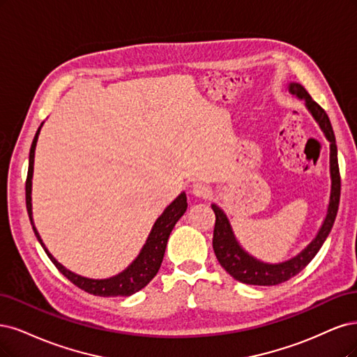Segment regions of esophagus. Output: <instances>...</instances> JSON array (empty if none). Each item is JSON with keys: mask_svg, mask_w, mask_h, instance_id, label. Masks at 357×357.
Segmentation results:
<instances>
[{"mask_svg": "<svg viewBox=\"0 0 357 357\" xmlns=\"http://www.w3.org/2000/svg\"><path fill=\"white\" fill-rule=\"evenodd\" d=\"M191 188H192V194L197 195V197L209 199L212 195V188L209 185H206V183H203V182H194Z\"/></svg>", "mask_w": 357, "mask_h": 357, "instance_id": "1", "label": "esophagus"}]
</instances>
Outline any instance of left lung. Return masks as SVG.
Masks as SVG:
<instances>
[{"label": "left lung", "instance_id": "obj_1", "mask_svg": "<svg viewBox=\"0 0 357 357\" xmlns=\"http://www.w3.org/2000/svg\"><path fill=\"white\" fill-rule=\"evenodd\" d=\"M287 91L294 95L296 99L304 100L307 111L312 114L314 121L319 124L320 130L324 132L326 141L329 142V174H331V194L325 220L321 222L316 237L295 257L286 259L283 262H266L250 255L248 250L241 248L238 240L233 231V227L229 224L225 212L212 203V209L215 212V228H213V250L220 261L222 268L234 278L236 280L246 284L257 286H273L289 280L294 275L303 271L310 261H312L321 245L325 243L329 236L333 222H335L338 204H340V191H341V179L338 169V151L335 144V135H333L332 126L328 114L321 109L320 105L312 99L308 91L300 83L287 84Z\"/></svg>", "mask_w": 357, "mask_h": 357}]
</instances>
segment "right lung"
Returning a JSON list of instances; mask_svg holds the SVG:
<instances>
[{"label":"right lung","mask_w":357,"mask_h":357,"mask_svg":"<svg viewBox=\"0 0 357 357\" xmlns=\"http://www.w3.org/2000/svg\"><path fill=\"white\" fill-rule=\"evenodd\" d=\"M41 128H43V123L38 128L36 137H33L32 145H31L29 169H28V178H26V209L32 224V229L33 233H36L40 245L45 250L47 257L52 259V262L57 267V270H59L68 280H71L75 286H78L79 289H83L89 294H93L98 296H129L137 291H141L142 287H145L149 282H151L154 279V275L158 273L172 229H174L175 224L179 221V218L187 211L188 203H187L185 191H182L178 197L163 211V213L157 218L151 231H149L146 237L145 245L139 252V255L132 261V264H129V267H126L121 273L112 275V278H108V279H90V278H84V275H79L63 267L62 264L50 254L49 249L45 248L40 233L37 231L36 225H33L32 197H31L33 158H36V146H37Z\"/></svg>","instance_id":"obj_1"}]
</instances>
